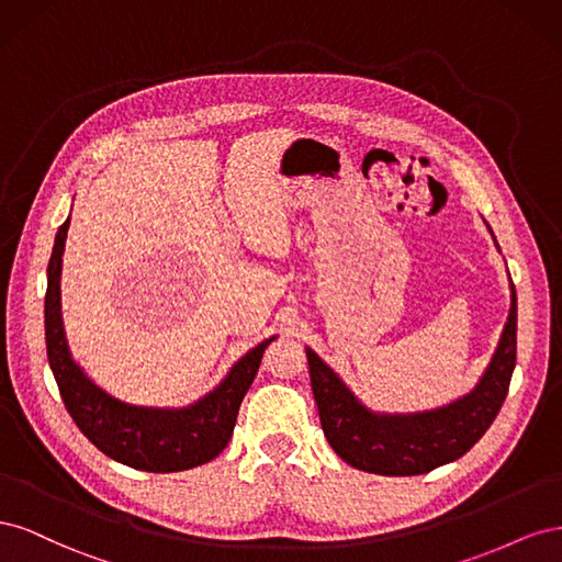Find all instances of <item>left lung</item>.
<instances>
[{"mask_svg": "<svg viewBox=\"0 0 562 562\" xmlns=\"http://www.w3.org/2000/svg\"><path fill=\"white\" fill-rule=\"evenodd\" d=\"M516 330L518 304L512 283V310L481 382L443 407L407 415L370 411L307 347L312 391L330 448L353 469L380 475H417L454 462L479 443L508 394L516 368Z\"/></svg>", "mask_w": 562, "mask_h": 562, "instance_id": "1", "label": "left lung"}]
</instances>
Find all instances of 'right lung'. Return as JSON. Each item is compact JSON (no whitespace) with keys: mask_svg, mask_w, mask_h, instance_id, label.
Wrapping results in <instances>:
<instances>
[{"mask_svg":"<svg viewBox=\"0 0 562 562\" xmlns=\"http://www.w3.org/2000/svg\"><path fill=\"white\" fill-rule=\"evenodd\" d=\"M70 217L56 234L54 252L46 269L44 328L48 366L60 389L67 413L91 443L126 467L171 473L211 462L229 443L239 405L250 389L269 337L232 366L227 378L206 396L187 407H145L110 396L83 372L63 330L60 314V269Z\"/></svg>","mask_w":562,"mask_h":562,"instance_id":"add662e5","label":"right lung"}]
</instances>
